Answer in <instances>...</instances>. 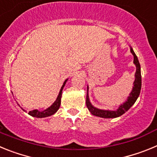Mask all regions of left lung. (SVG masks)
Segmentation results:
<instances>
[{"label": "left lung", "mask_w": 157, "mask_h": 157, "mask_svg": "<svg viewBox=\"0 0 157 157\" xmlns=\"http://www.w3.org/2000/svg\"><path fill=\"white\" fill-rule=\"evenodd\" d=\"M130 52L134 55V63L136 65V73H135V80L134 82V87L130 94V96L127 98V101L126 102L121 105L120 108L116 111H106V110H101L97 108H94L90 102L89 100L88 94L86 95V106L88 108L89 111L91 112V114L94 116H98L101 118H116L119 116H122L127 111H128L130 109V107L132 106L135 101L138 99V96H139L140 92H141V66H140L138 59L134 53V50L130 48ZM87 90H88V87H87Z\"/></svg>", "instance_id": "left-lung-1"}]
</instances>
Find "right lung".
Returning a JSON list of instances; mask_svg holds the SVG:
<instances>
[{
  "label": "right lung",
  "instance_id": "obj_1",
  "mask_svg": "<svg viewBox=\"0 0 157 157\" xmlns=\"http://www.w3.org/2000/svg\"><path fill=\"white\" fill-rule=\"evenodd\" d=\"M67 81V79L65 80V82H63V86L61 87L60 89V91H59V94L58 95L57 98H56V101L51 105L49 108H48L47 109H45V111H42V112H40L38 110H33L29 112L28 114L30 116H33V117H36V118H44V117H47V116H50L52 115H53L54 113H56L57 112V110L59 109V106H60V101H61V96H62V90H63V86H65V83Z\"/></svg>",
  "mask_w": 157,
  "mask_h": 157
}]
</instances>
